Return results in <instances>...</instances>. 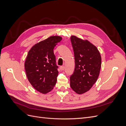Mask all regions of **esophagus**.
Wrapping results in <instances>:
<instances>
[{
	"instance_id": "1",
	"label": "esophagus",
	"mask_w": 126,
	"mask_h": 126,
	"mask_svg": "<svg viewBox=\"0 0 126 126\" xmlns=\"http://www.w3.org/2000/svg\"><path fill=\"white\" fill-rule=\"evenodd\" d=\"M64 69H65V67H64V66H61L60 67V69L62 70H63Z\"/></svg>"
}]
</instances>
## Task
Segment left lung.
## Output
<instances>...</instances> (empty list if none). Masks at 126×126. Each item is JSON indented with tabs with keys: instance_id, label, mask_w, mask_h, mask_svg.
<instances>
[{
	"instance_id": "left-lung-1",
	"label": "left lung",
	"mask_w": 126,
	"mask_h": 126,
	"mask_svg": "<svg viewBox=\"0 0 126 126\" xmlns=\"http://www.w3.org/2000/svg\"><path fill=\"white\" fill-rule=\"evenodd\" d=\"M70 39L74 52L75 68L70 77V85L76 93L82 94L89 91L97 80L101 57L97 48L88 40L75 36H71Z\"/></svg>"
}]
</instances>
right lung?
I'll return each instance as SVG.
<instances>
[{
    "mask_svg": "<svg viewBox=\"0 0 126 126\" xmlns=\"http://www.w3.org/2000/svg\"><path fill=\"white\" fill-rule=\"evenodd\" d=\"M62 37L52 36L34 45L25 62L27 77L32 86L46 94L54 88L58 75L54 49Z\"/></svg>",
    "mask_w": 126,
    "mask_h": 126,
    "instance_id": "add662e5",
    "label": "right lung"
}]
</instances>
